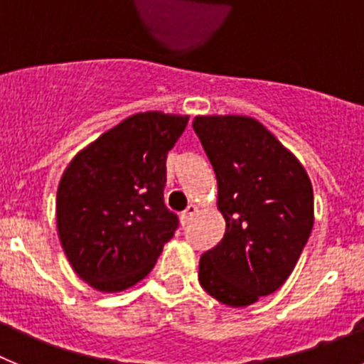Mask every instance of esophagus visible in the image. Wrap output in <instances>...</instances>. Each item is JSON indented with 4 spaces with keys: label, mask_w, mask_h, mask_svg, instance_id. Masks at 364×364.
Returning <instances> with one entry per match:
<instances>
[{
    "label": "esophagus",
    "mask_w": 364,
    "mask_h": 364,
    "mask_svg": "<svg viewBox=\"0 0 364 364\" xmlns=\"http://www.w3.org/2000/svg\"><path fill=\"white\" fill-rule=\"evenodd\" d=\"M195 213H197V205L195 204H189L188 208H186V211L182 215H180V218H182V224H189V220H191L193 217H195Z\"/></svg>",
    "instance_id": "1"
}]
</instances>
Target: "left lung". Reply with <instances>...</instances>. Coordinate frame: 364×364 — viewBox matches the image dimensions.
Returning <instances> with one entry per match:
<instances>
[{
	"label": "left lung",
	"instance_id": "left-lung-1",
	"mask_svg": "<svg viewBox=\"0 0 364 364\" xmlns=\"http://www.w3.org/2000/svg\"><path fill=\"white\" fill-rule=\"evenodd\" d=\"M193 129L218 184L220 242L200 257L198 281L228 306H247L290 277L314 228L304 167L247 117H197Z\"/></svg>",
	"mask_w": 364,
	"mask_h": 364
}]
</instances>
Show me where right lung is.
Returning <instances> with one entry per match:
<instances>
[{
  "mask_svg": "<svg viewBox=\"0 0 364 364\" xmlns=\"http://www.w3.org/2000/svg\"><path fill=\"white\" fill-rule=\"evenodd\" d=\"M188 117L138 112L80 151L60 180L58 235L74 272L100 291L142 281L173 239L164 204L167 153Z\"/></svg>",
  "mask_w": 364,
  "mask_h": 364,
  "instance_id": "right-lung-1",
  "label": "right lung"
}]
</instances>
